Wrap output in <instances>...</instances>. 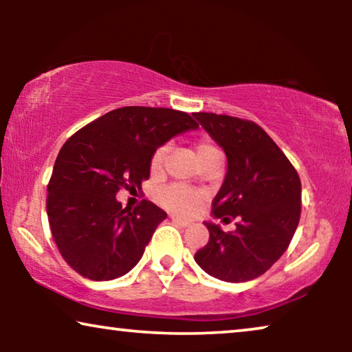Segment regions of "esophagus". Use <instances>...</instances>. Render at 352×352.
<instances>
[{
	"label": "esophagus",
	"mask_w": 352,
	"mask_h": 352,
	"mask_svg": "<svg viewBox=\"0 0 352 352\" xmlns=\"http://www.w3.org/2000/svg\"><path fill=\"white\" fill-rule=\"evenodd\" d=\"M171 221H173V223H176L177 226H181V228H187V226H190L189 221L177 218V216H171Z\"/></svg>",
	"instance_id": "1"
}]
</instances>
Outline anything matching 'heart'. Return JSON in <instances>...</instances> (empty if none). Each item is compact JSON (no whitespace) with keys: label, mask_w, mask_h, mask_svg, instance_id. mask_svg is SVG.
I'll return each mask as SVG.
<instances>
[{"label":"heart","mask_w":352,"mask_h":352,"mask_svg":"<svg viewBox=\"0 0 352 352\" xmlns=\"http://www.w3.org/2000/svg\"><path fill=\"white\" fill-rule=\"evenodd\" d=\"M166 147H158L155 152L152 153L151 158V171L152 175H160L165 168L166 162ZM195 153L197 158H199V163L201 165L205 160H208L213 155H219L218 147L213 146L210 141H200L197 142L195 146ZM158 201H160L162 206H165L168 211L175 214L181 216H189L195 213L201 205V195L197 194V192L186 189L182 186H168L165 189L158 192Z\"/></svg>","instance_id":"1"}]
</instances>
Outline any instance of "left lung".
Here are the masks:
<instances>
[{
	"label": "left lung",
	"mask_w": 352,
	"mask_h": 352,
	"mask_svg": "<svg viewBox=\"0 0 352 352\" xmlns=\"http://www.w3.org/2000/svg\"><path fill=\"white\" fill-rule=\"evenodd\" d=\"M205 131L223 147L228 173L213 200L214 218H237L234 232L205 223L210 240L195 253L206 274L224 282H248L285 253L301 214V181L290 160L256 123L197 112Z\"/></svg>",
	"instance_id": "1"
}]
</instances>
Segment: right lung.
Returning <instances> with one entry per match:
<instances>
[{
	"mask_svg": "<svg viewBox=\"0 0 352 352\" xmlns=\"http://www.w3.org/2000/svg\"><path fill=\"white\" fill-rule=\"evenodd\" d=\"M189 113L122 107L67 139L47 184L46 211L67 264L89 280H112L139 263L166 213L142 200L133 211L115 199L151 176V158L176 134L197 129Z\"/></svg>",
	"mask_w": 352,
	"mask_h": 352,
	"instance_id": "1",
	"label": "right lung"
}]
</instances>
